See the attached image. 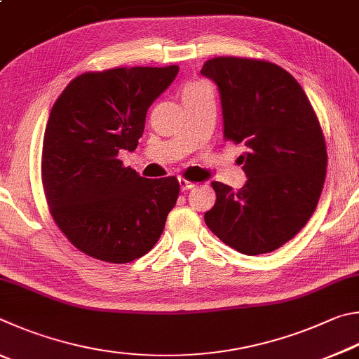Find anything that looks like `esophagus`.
Instances as JSON below:
<instances>
[{
	"mask_svg": "<svg viewBox=\"0 0 359 359\" xmlns=\"http://www.w3.org/2000/svg\"><path fill=\"white\" fill-rule=\"evenodd\" d=\"M194 186H196V183H192V181L186 180V178H180V187H181V191H183V192L192 189Z\"/></svg>",
	"mask_w": 359,
	"mask_h": 359,
	"instance_id": "esophagus-1",
	"label": "esophagus"
}]
</instances>
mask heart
<instances>
[{
	"mask_svg": "<svg viewBox=\"0 0 359 359\" xmlns=\"http://www.w3.org/2000/svg\"><path fill=\"white\" fill-rule=\"evenodd\" d=\"M189 85H197V83H189Z\"/></svg>",
	"mask_w": 359,
	"mask_h": 359,
	"instance_id": "heart-1",
	"label": "heart"
}]
</instances>
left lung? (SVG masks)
Masks as SVG:
<instances>
[{
    "instance_id": "obj_1",
    "label": "left lung",
    "mask_w": 359,
    "mask_h": 359,
    "mask_svg": "<svg viewBox=\"0 0 359 359\" xmlns=\"http://www.w3.org/2000/svg\"><path fill=\"white\" fill-rule=\"evenodd\" d=\"M200 72L217 83L224 140L248 147V183L235 192L212 181L217 198L205 222L238 252H273L317 208L328 163L322 126L301 85L274 62L216 56Z\"/></svg>"
}]
</instances>
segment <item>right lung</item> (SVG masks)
Masks as SVG:
<instances>
[{
    "instance_id": "right-lung-1",
    "label": "right lung",
    "mask_w": 359,
    "mask_h": 359,
    "mask_svg": "<svg viewBox=\"0 0 359 359\" xmlns=\"http://www.w3.org/2000/svg\"><path fill=\"white\" fill-rule=\"evenodd\" d=\"M180 67L85 72L60 94L42 144L50 215L74 248L93 259L129 263L159 240L180 196L175 176L147 180L118 159L134 151L149 105Z\"/></svg>"
}]
</instances>
